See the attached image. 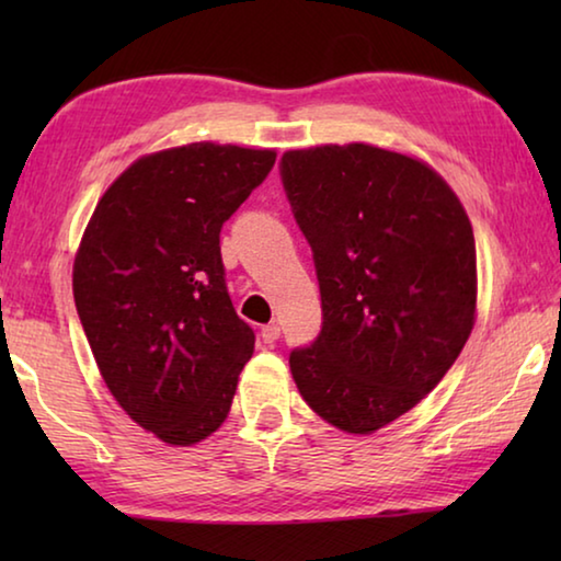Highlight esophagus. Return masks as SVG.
Segmentation results:
<instances>
[{
    "mask_svg": "<svg viewBox=\"0 0 561 561\" xmlns=\"http://www.w3.org/2000/svg\"><path fill=\"white\" fill-rule=\"evenodd\" d=\"M260 336H262L264 344H274V341L279 339V327H277V324H267V327H262Z\"/></svg>",
    "mask_w": 561,
    "mask_h": 561,
    "instance_id": "34e87169",
    "label": "esophagus"
}]
</instances>
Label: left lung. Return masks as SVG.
<instances>
[{"label":"left lung","instance_id":"8db88e82","mask_svg":"<svg viewBox=\"0 0 561 561\" xmlns=\"http://www.w3.org/2000/svg\"><path fill=\"white\" fill-rule=\"evenodd\" d=\"M279 175L324 319L289 354L291 376L324 421L374 433L431 393L470 336L472 225L435 170L383 148L289 150Z\"/></svg>","mask_w":561,"mask_h":561}]
</instances>
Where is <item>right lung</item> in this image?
<instances>
[{
	"label": "right lung",
	"instance_id": "obj_1",
	"mask_svg": "<svg viewBox=\"0 0 561 561\" xmlns=\"http://www.w3.org/2000/svg\"><path fill=\"white\" fill-rule=\"evenodd\" d=\"M277 153L190 144L133 163L93 210L73 299L108 391L170 445L220 428L254 331L225 284L220 230Z\"/></svg>",
	"mask_w": 561,
	"mask_h": 561
}]
</instances>
